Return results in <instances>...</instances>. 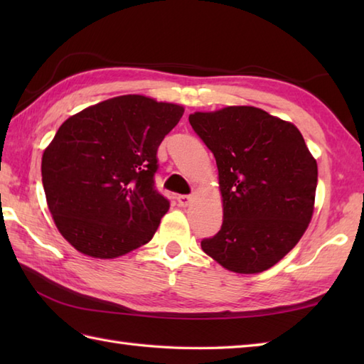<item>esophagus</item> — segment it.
Segmentation results:
<instances>
[{
  "mask_svg": "<svg viewBox=\"0 0 364 364\" xmlns=\"http://www.w3.org/2000/svg\"><path fill=\"white\" fill-rule=\"evenodd\" d=\"M191 200H192V196H178L176 197V202L180 206H188L191 203Z\"/></svg>",
  "mask_w": 364,
  "mask_h": 364,
  "instance_id": "1",
  "label": "esophagus"
}]
</instances>
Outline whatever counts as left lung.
Listing matches in <instances>:
<instances>
[{
  "mask_svg": "<svg viewBox=\"0 0 364 364\" xmlns=\"http://www.w3.org/2000/svg\"><path fill=\"white\" fill-rule=\"evenodd\" d=\"M189 123L215 158L223 200L206 255L237 274L277 264L304 236L314 210L318 164L300 131L253 106L196 112Z\"/></svg>",
  "mask_w": 364,
  "mask_h": 364,
  "instance_id": "left-lung-1",
  "label": "left lung"
}]
</instances>
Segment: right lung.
<instances>
[{
	"instance_id": "obj_1",
	"label": "right lung",
	"mask_w": 364,
	"mask_h": 364,
	"mask_svg": "<svg viewBox=\"0 0 364 364\" xmlns=\"http://www.w3.org/2000/svg\"><path fill=\"white\" fill-rule=\"evenodd\" d=\"M183 106L144 95L106 100L59 127L42 156L54 223L89 257H122L149 241L168 210L154 186L158 146Z\"/></svg>"
}]
</instances>
